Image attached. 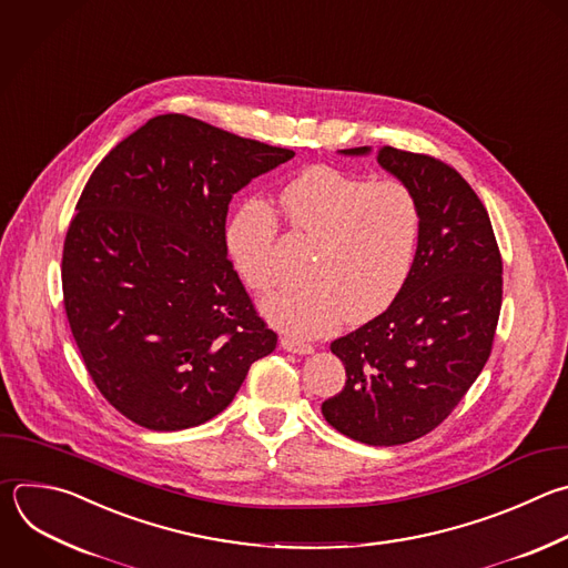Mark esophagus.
Instances as JSON below:
<instances>
[{
  "label": "esophagus",
  "instance_id": "esophagus-1",
  "mask_svg": "<svg viewBox=\"0 0 568 568\" xmlns=\"http://www.w3.org/2000/svg\"><path fill=\"white\" fill-rule=\"evenodd\" d=\"M281 345H283L287 352H296V354H310V352H314V345H312V343L301 341V338H294V336H283V338H281Z\"/></svg>",
  "mask_w": 568,
  "mask_h": 568
}]
</instances>
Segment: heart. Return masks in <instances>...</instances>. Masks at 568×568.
<instances>
[{
	"label": "heart",
	"mask_w": 568,
	"mask_h": 568,
	"mask_svg": "<svg viewBox=\"0 0 568 568\" xmlns=\"http://www.w3.org/2000/svg\"><path fill=\"white\" fill-rule=\"evenodd\" d=\"M292 236L307 241L303 283L265 298L278 325L321 334L345 314L365 323L386 312L406 287L422 234L413 189L395 178L365 180L334 166H310L278 196ZM227 252L254 292L272 290L283 272L278 219L263 201H247L230 221Z\"/></svg>",
	"instance_id": "1"
}]
</instances>
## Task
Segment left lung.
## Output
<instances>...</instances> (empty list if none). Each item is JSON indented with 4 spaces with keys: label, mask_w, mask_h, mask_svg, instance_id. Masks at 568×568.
I'll list each match as a JSON object with an SVG mask.
<instances>
[{
    "label": "left lung",
    "mask_w": 568,
    "mask_h": 568,
    "mask_svg": "<svg viewBox=\"0 0 568 568\" xmlns=\"http://www.w3.org/2000/svg\"><path fill=\"white\" fill-rule=\"evenodd\" d=\"M376 160L415 192L419 245L397 301L329 343L345 386L321 413L354 442L399 446L435 430L484 369L501 310V254L484 203L455 166L395 146Z\"/></svg>",
    "instance_id": "8db88e82"
}]
</instances>
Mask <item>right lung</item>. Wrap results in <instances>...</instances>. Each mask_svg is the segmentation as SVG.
I'll return each instance as SVG.
<instances>
[{
    "label": "right lung",
    "mask_w": 568,
    "mask_h": 568,
    "mask_svg": "<svg viewBox=\"0 0 568 568\" xmlns=\"http://www.w3.org/2000/svg\"><path fill=\"white\" fill-rule=\"evenodd\" d=\"M294 158L203 120L155 115L93 169L62 252L64 310L102 397L149 430L223 413L276 332L227 258L232 196Z\"/></svg>",
    "instance_id": "right-lung-1"
}]
</instances>
